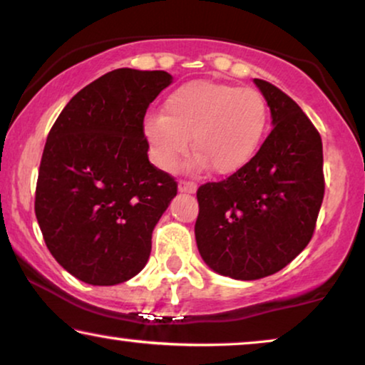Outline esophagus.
Wrapping results in <instances>:
<instances>
[{"instance_id":"obj_1","label":"esophagus","mask_w":365,"mask_h":365,"mask_svg":"<svg viewBox=\"0 0 365 365\" xmlns=\"http://www.w3.org/2000/svg\"><path fill=\"white\" fill-rule=\"evenodd\" d=\"M178 190L185 192V193H195L197 192V183L190 182V180H180Z\"/></svg>"}]
</instances>
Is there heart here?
<instances>
[{"label":"heart","mask_w":365,"mask_h":365,"mask_svg":"<svg viewBox=\"0 0 365 365\" xmlns=\"http://www.w3.org/2000/svg\"><path fill=\"white\" fill-rule=\"evenodd\" d=\"M269 123V106L254 88H239L210 80H195L173 90L163 113L145 116L143 135L153 162L173 170L182 155L195 152L197 167L230 175L254 158Z\"/></svg>","instance_id":"obj_1"}]
</instances>
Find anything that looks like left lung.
<instances>
[{
  "label": "left lung",
  "instance_id": "8db88e82",
  "mask_svg": "<svg viewBox=\"0 0 365 365\" xmlns=\"http://www.w3.org/2000/svg\"><path fill=\"white\" fill-rule=\"evenodd\" d=\"M254 81L274 128L244 168L197 190L198 252L212 270L237 280L275 274L307 247L325 190L317 128L289 95Z\"/></svg>",
  "mask_w": 365,
  "mask_h": 365
}]
</instances>
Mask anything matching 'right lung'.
<instances>
[{
  "mask_svg": "<svg viewBox=\"0 0 365 365\" xmlns=\"http://www.w3.org/2000/svg\"><path fill=\"white\" fill-rule=\"evenodd\" d=\"M170 83L167 71L118 68L78 91L48 133L35 213L48 250L81 282L121 284L148 262L177 182L150 163L143 118Z\"/></svg>",
  "mask_w": 365,
  "mask_h": 365,
  "instance_id": "1",
  "label": "right lung"
}]
</instances>
